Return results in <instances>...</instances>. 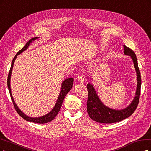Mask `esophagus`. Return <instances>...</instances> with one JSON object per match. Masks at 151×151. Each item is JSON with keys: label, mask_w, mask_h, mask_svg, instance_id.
<instances>
[{"label": "esophagus", "mask_w": 151, "mask_h": 151, "mask_svg": "<svg viewBox=\"0 0 151 151\" xmlns=\"http://www.w3.org/2000/svg\"><path fill=\"white\" fill-rule=\"evenodd\" d=\"M76 79L80 83H83V81H84V77L83 76L81 75H78V77L76 78Z\"/></svg>", "instance_id": "esophagus-1"}]
</instances>
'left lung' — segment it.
I'll use <instances>...</instances> for the list:
<instances>
[{
    "mask_svg": "<svg viewBox=\"0 0 151 151\" xmlns=\"http://www.w3.org/2000/svg\"><path fill=\"white\" fill-rule=\"evenodd\" d=\"M124 54L130 56L132 58L135 69L137 73V85L136 90L135 96L131 104L127 108L122 110H115L110 109L104 105L97 95L94 89L93 86L91 84H87L86 87L88 90V100H87V112L90 117L97 122L102 124H111L118 122L124 119L128 118L132 115L139 104L140 95L141 78L140 73L137 64V57L135 52L129 47L124 45Z\"/></svg>",
    "mask_w": 151,
    "mask_h": 151,
    "instance_id": "8db88e82",
    "label": "left lung"
}]
</instances>
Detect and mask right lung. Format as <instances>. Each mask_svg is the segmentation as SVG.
<instances>
[{
    "label": "right lung",
    "instance_id": "right-lung-1",
    "mask_svg": "<svg viewBox=\"0 0 151 151\" xmlns=\"http://www.w3.org/2000/svg\"><path fill=\"white\" fill-rule=\"evenodd\" d=\"M37 38H39V37H33V38L31 39V40L26 44V45L23 47L22 49H21L19 52H17V54L16 55L15 57L14 58V59L12 61V64H11V68H10V71H9V75H8V77H7V86H8L9 93H10L11 100L12 101V103H13L14 106V108H15V109H16L17 112L18 113V114L20 115L22 118H23L24 120H26L27 121L32 122H34V123L45 124V123L50 122H51V120H52L56 117V116L57 115L58 112H59L60 110L61 109L62 103H63V100H64L65 96L70 91V90L72 88L73 85V80H73V78H68V79L65 80L64 81H63L62 84H61V88L60 93L59 96H58V98L57 99L56 103V104L54 106V108H53L52 109V110L50 111V112H49L47 114H46L45 115H43L42 116H40V117H35V118L30 117V116H28L24 114L22 112V111L18 108V106L16 104L15 101H14V99L12 97V93H11V84H10L11 76V73H12V68H13V65H14V61H15V60L16 59L17 56L19 54H21V53H22L23 51H24L26 50H27V47H29V46L30 45V44L33 41L36 40V39H37Z\"/></svg>",
    "mask_w": 151,
    "mask_h": 151
}]
</instances>
